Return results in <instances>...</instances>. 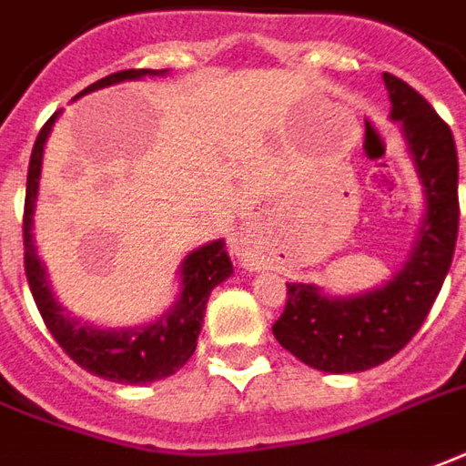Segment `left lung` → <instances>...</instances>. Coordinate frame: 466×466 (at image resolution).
Wrapping results in <instances>:
<instances>
[{"label": "left lung", "mask_w": 466, "mask_h": 466, "mask_svg": "<svg viewBox=\"0 0 466 466\" xmlns=\"http://www.w3.org/2000/svg\"><path fill=\"white\" fill-rule=\"evenodd\" d=\"M390 121L400 124L423 190V215L409 258L383 287L332 297L314 284H287L274 337L322 373H362L390 360L423 325L449 274L460 230V162L447 124L421 93L383 73Z\"/></svg>", "instance_id": "1"}]
</instances>
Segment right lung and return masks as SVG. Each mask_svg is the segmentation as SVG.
<instances>
[{
  "instance_id": "obj_1",
  "label": "right lung",
  "mask_w": 466,
  "mask_h": 466,
  "mask_svg": "<svg viewBox=\"0 0 466 466\" xmlns=\"http://www.w3.org/2000/svg\"><path fill=\"white\" fill-rule=\"evenodd\" d=\"M147 76H167V70L111 73L106 78L96 80L86 91H80L73 101H78L86 93L106 88V86H116L124 80H141ZM57 116H60V111H56L37 134V141L32 147L30 169H27L22 230H25V274H27V284H30L35 304L43 314L47 329L57 339V345L88 373L114 380V383H127V386H144V383L169 378L190 360L192 352L198 348L202 314L208 307L210 291L233 274V264H230V256L226 251V240H210V243L195 248L182 258L177 271V301L147 325L98 327L67 312L50 287L47 268L37 256L35 236H32V226H35L32 215H35V202H37V190H40L45 144H47V137H50Z\"/></svg>"
}]
</instances>
